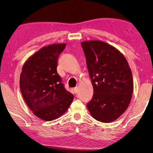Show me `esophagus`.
<instances>
[{
  "label": "esophagus",
  "instance_id": "34e87169",
  "mask_svg": "<svg viewBox=\"0 0 153 153\" xmlns=\"http://www.w3.org/2000/svg\"><path fill=\"white\" fill-rule=\"evenodd\" d=\"M73 91H74V93L76 94L77 92H78V87H75V88L73 89Z\"/></svg>",
  "mask_w": 153,
  "mask_h": 153
}]
</instances>
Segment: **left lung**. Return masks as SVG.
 Returning <instances> with one entry per match:
<instances>
[{
  "label": "left lung",
  "instance_id": "1",
  "mask_svg": "<svg viewBox=\"0 0 153 153\" xmlns=\"http://www.w3.org/2000/svg\"><path fill=\"white\" fill-rule=\"evenodd\" d=\"M81 45L94 88L87 107L97 120L111 123L124 113L131 101V71L123 54L106 42L90 40Z\"/></svg>",
  "mask_w": 153,
  "mask_h": 153
}]
</instances>
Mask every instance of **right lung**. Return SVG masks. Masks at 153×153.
I'll return each instance as SVG.
<instances>
[{"instance_id":"1","label":"right lung","mask_w":153,"mask_h":153,"mask_svg":"<svg viewBox=\"0 0 153 153\" xmlns=\"http://www.w3.org/2000/svg\"><path fill=\"white\" fill-rule=\"evenodd\" d=\"M66 45L43 47L24 63L19 86L24 101L34 115L45 121L62 115L73 102L56 71L59 54Z\"/></svg>"}]
</instances>
